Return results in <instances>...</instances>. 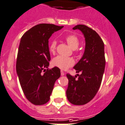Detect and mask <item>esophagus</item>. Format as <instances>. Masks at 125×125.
Segmentation results:
<instances>
[{
  "label": "esophagus",
  "instance_id": "1",
  "mask_svg": "<svg viewBox=\"0 0 125 125\" xmlns=\"http://www.w3.org/2000/svg\"><path fill=\"white\" fill-rule=\"evenodd\" d=\"M60 72H61V75L62 76H63L64 74H65V73H64V72L63 70L60 71Z\"/></svg>",
  "mask_w": 125,
  "mask_h": 125
}]
</instances>
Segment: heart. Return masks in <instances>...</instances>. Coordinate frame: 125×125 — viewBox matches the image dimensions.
I'll return each instance as SVG.
<instances>
[{
	"mask_svg": "<svg viewBox=\"0 0 125 125\" xmlns=\"http://www.w3.org/2000/svg\"><path fill=\"white\" fill-rule=\"evenodd\" d=\"M65 40L68 45L73 49H75V51L78 52L77 48L78 47L80 44V39L76 35L74 34H70L65 37ZM57 47V41L53 39L51 41L49 44V51L52 53H54ZM52 63L54 66L62 70H67L70 68L74 64V61L73 59L71 57H63V56L59 55L55 57L52 60Z\"/></svg>",
	"mask_w": 125,
	"mask_h": 125,
	"instance_id": "heart-1",
	"label": "heart"
}]
</instances>
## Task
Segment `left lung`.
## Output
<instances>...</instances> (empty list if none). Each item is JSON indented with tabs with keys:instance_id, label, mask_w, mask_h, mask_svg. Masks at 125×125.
<instances>
[{
	"instance_id": "1",
	"label": "left lung",
	"mask_w": 125,
	"mask_h": 125,
	"mask_svg": "<svg viewBox=\"0 0 125 125\" xmlns=\"http://www.w3.org/2000/svg\"><path fill=\"white\" fill-rule=\"evenodd\" d=\"M73 30H80L86 40L83 56L74 66L76 73L73 76L66 74L68 86L66 94L67 99L73 105H84L91 101L101 84L105 65L104 44L94 30L84 24H78Z\"/></svg>"
}]
</instances>
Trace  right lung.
<instances>
[{
    "label": "right lung",
    "instance_id": "1",
    "mask_svg": "<svg viewBox=\"0 0 125 125\" xmlns=\"http://www.w3.org/2000/svg\"><path fill=\"white\" fill-rule=\"evenodd\" d=\"M63 26L39 24L27 31L21 38L16 69L24 95L32 104L44 105L48 102L60 70L48 68L51 60L49 39Z\"/></svg>",
    "mask_w": 125,
    "mask_h": 125
}]
</instances>
